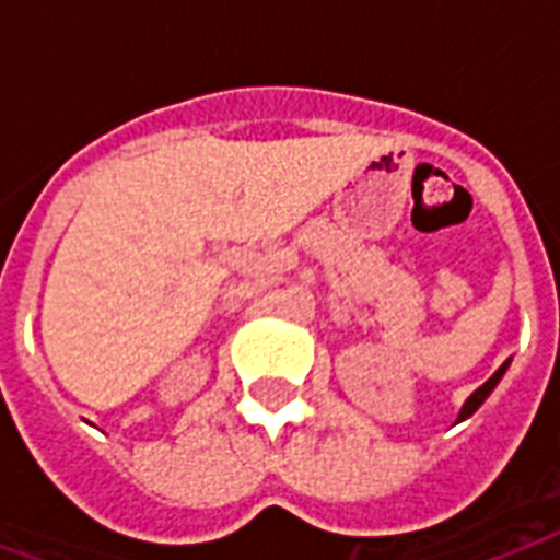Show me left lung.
Instances as JSON below:
<instances>
[{
    "label": "left lung",
    "mask_w": 560,
    "mask_h": 560,
    "mask_svg": "<svg viewBox=\"0 0 560 560\" xmlns=\"http://www.w3.org/2000/svg\"><path fill=\"white\" fill-rule=\"evenodd\" d=\"M505 369H509V363H503V366L497 369V372L491 374V377H488V381L482 383V386H479V389L474 392V395H470L468 400H465V404H462L459 416H456V424H459V421H465V418L474 416V412H477V409L482 407V404H486V398H488V395H491V392H494V386H497V383H500V377H503V374H505Z\"/></svg>",
    "instance_id": "obj_1"
}]
</instances>
